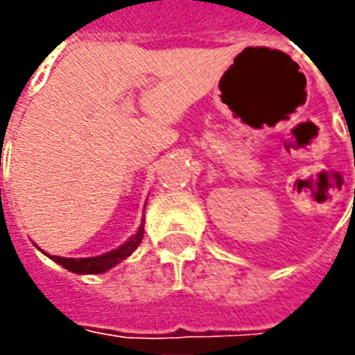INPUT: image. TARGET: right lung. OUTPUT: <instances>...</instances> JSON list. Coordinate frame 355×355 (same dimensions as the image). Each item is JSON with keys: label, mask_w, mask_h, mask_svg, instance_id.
<instances>
[{"label": "right lung", "mask_w": 355, "mask_h": 355, "mask_svg": "<svg viewBox=\"0 0 355 355\" xmlns=\"http://www.w3.org/2000/svg\"><path fill=\"white\" fill-rule=\"evenodd\" d=\"M146 207V205H144ZM144 238V218L140 223L139 230L132 234L131 238L125 241L123 245H119L117 249H112L108 253L98 254V257H87V259H66V257H55V254H47L51 261H55L62 268H66L68 272L73 274H104L108 272L110 268H114L121 261H125L132 251L140 245V241Z\"/></svg>", "instance_id": "obj_1"}]
</instances>
